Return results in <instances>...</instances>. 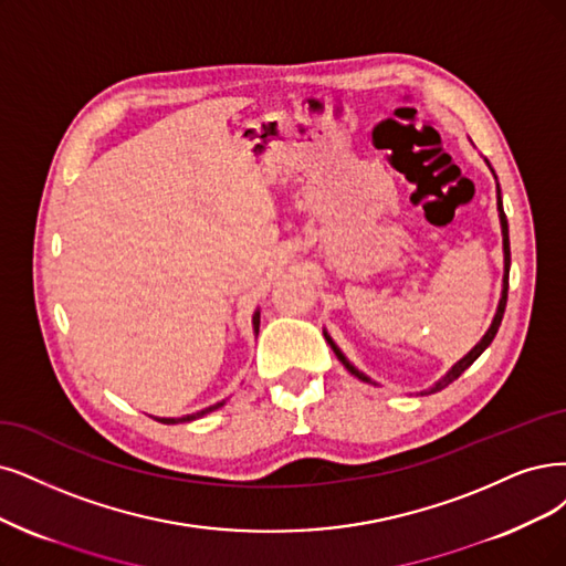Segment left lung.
I'll use <instances>...</instances> for the list:
<instances>
[{"mask_svg":"<svg viewBox=\"0 0 566 566\" xmlns=\"http://www.w3.org/2000/svg\"><path fill=\"white\" fill-rule=\"evenodd\" d=\"M488 163V160H485ZM488 167H490V163H488ZM492 170V167H490ZM492 175H494V170H492ZM494 179H496V175H494ZM496 212H499V223H501V238H504V280H501V298H499V305H496V312H494V319H492V324H490V328L485 331V336L480 338L478 343H475V347L469 352V354H464L462 359H459L441 380H436L429 389H422V391H417L420 396H427V394H436V391H441V389H446L448 385H452L459 375H462L478 357L480 354H483L490 345H492V340H494V336H496V331H499V326H501V319H504V310H506V298H509V270H511V244H509V221H506V214H504V202H501V188H499V181H496ZM324 336H326V343L331 345V349H333V354H336L338 357V361L354 375V378H359L361 382H368V385H378L375 382L373 378H368V375L364 373V370H359L357 366H354L345 354H343V349L333 343V338L328 336V333L324 331Z\"/></svg>","mask_w":566,"mask_h":566,"instance_id":"obj_1","label":"left lung"}]
</instances>
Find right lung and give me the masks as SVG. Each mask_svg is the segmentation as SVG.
I'll return each mask as SVG.
<instances>
[{
    "instance_id": "1",
    "label": "right lung",
    "mask_w": 566,
    "mask_h": 566,
    "mask_svg": "<svg viewBox=\"0 0 566 566\" xmlns=\"http://www.w3.org/2000/svg\"><path fill=\"white\" fill-rule=\"evenodd\" d=\"M259 324H261V310L256 307V312H254V317H251V326H254V336H259ZM226 401H219V403H214V406H209V408H205V410H200V412H191V415H181V417H154V420H158V422H163V424H184V422H193V420H198V417H202V415H207V412H212V410H219L221 406H223Z\"/></svg>"
}]
</instances>
